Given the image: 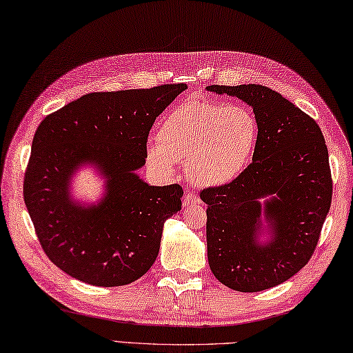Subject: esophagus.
<instances>
[{
  "label": "esophagus",
  "instance_id": "1",
  "mask_svg": "<svg viewBox=\"0 0 353 353\" xmlns=\"http://www.w3.org/2000/svg\"><path fill=\"white\" fill-rule=\"evenodd\" d=\"M193 204H199V198L193 192L187 190L184 198H183V205L184 207H189V205H193Z\"/></svg>",
  "mask_w": 353,
  "mask_h": 353
}]
</instances>
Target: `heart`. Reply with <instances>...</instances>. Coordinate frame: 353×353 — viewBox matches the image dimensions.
I'll return each instance as SVG.
<instances>
[{
	"mask_svg": "<svg viewBox=\"0 0 353 353\" xmlns=\"http://www.w3.org/2000/svg\"><path fill=\"white\" fill-rule=\"evenodd\" d=\"M157 139L148 146V164L157 174L172 175L176 161L187 160L192 181L224 185L248 166L259 123L245 106L189 100L161 120Z\"/></svg>",
	"mask_w": 353,
	"mask_h": 353,
	"instance_id": "b5f03b06",
	"label": "heart"
}]
</instances>
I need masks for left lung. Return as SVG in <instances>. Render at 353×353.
I'll use <instances>...</instances> for the list:
<instances>
[{
    "instance_id": "obj_1",
    "label": "left lung",
    "mask_w": 353,
    "mask_h": 353,
    "mask_svg": "<svg viewBox=\"0 0 353 353\" xmlns=\"http://www.w3.org/2000/svg\"><path fill=\"white\" fill-rule=\"evenodd\" d=\"M253 106V161L234 181L199 192L207 204V256L222 285L257 292L283 283L312 257L332 203L329 154L320 126L268 86L212 85ZM272 194L264 207L260 198ZM273 234L261 246V214Z\"/></svg>"
}]
</instances>
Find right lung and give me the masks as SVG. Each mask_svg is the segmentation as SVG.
<instances>
[{"label": "right lung", "mask_w": 353, "mask_h": 353, "mask_svg": "<svg viewBox=\"0 0 353 353\" xmlns=\"http://www.w3.org/2000/svg\"><path fill=\"white\" fill-rule=\"evenodd\" d=\"M185 83L91 92L41 121L24 175V203L47 257L68 276L96 286L135 282L160 251L164 221L181 210L183 187L149 185L146 163L155 119ZM94 162L108 181L97 206L74 205L68 183L79 163Z\"/></svg>", "instance_id": "obj_1"}]
</instances>
